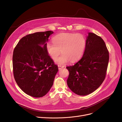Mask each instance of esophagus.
I'll use <instances>...</instances> for the list:
<instances>
[{
    "instance_id": "34e87169",
    "label": "esophagus",
    "mask_w": 122,
    "mask_h": 122,
    "mask_svg": "<svg viewBox=\"0 0 122 122\" xmlns=\"http://www.w3.org/2000/svg\"><path fill=\"white\" fill-rule=\"evenodd\" d=\"M58 69H62V68L64 67V66H61V65H58Z\"/></svg>"
}]
</instances>
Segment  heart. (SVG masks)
I'll return each mask as SVG.
<instances>
[{"label": "heart", "mask_w": 122, "mask_h": 122, "mask_svg": "<svg viewBox=\"0 0 122 122\" xmlns=\"http://www.w3.org/2000/svg\"><path fill=\"white\" fill-rule=\"evenodd\" d=\"M53 43L46 45L48 55L55 60L60 54L62 55L56 62L59 65H64L71 60L75 62L82 56L86 46V40L82 34L78 33H60L53 39Z\"/></svg>", "instance_id": "1"}]
</instances>
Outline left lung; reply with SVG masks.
I'll return each mask as SVG.
<instances>
[{
    "instance_id": "obj_1",
    "label": "left lung",
    "mask_w": 122,
    "mask_h": 122,
    "mask_svg": "<svg viewBox=\"0 0 122 122\" xmlns=\"http://www.w3.org/2000/svg\"><path fill=\"white\" fill-rule=\"evenodd\" d=\"M109 60L105 42L96 34L88 33L82 57L75 65L66 67L69 71L68 87L80 96L95 91L105 79Z\"/></svg>"
}]
</instances>
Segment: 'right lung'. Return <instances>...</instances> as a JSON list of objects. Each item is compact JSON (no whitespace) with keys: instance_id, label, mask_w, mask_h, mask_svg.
<instances>
[{"instance_id":"add662e5","label":"right lung","mask_w":122,"mask_h":122,"mask_svg":"<svg viewBox=\"0 0 122 122\" xmlns=\"http://www.w3.org/2000/svg\"><path fill=\"white\" fill-rule=\"evenodd\" d=\"M51 31L36 32L22 38L15 46L12 66L14 79L29 96L41 97L50 90L58 69L46 50Z\"/></svg>"}]
</instances>
